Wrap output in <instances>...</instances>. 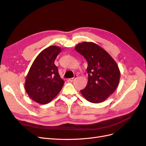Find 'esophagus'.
<instances>
[{
	"label": "esophagus",
	"mask_w": 146,
	"mask_h": 146,
	"mask_svg": "<svg viewBox=\"0 0 146 146\" xmlns=\"http://www.w3.org/2000/svg\"><path fill=\"white\" fill-rule=\"evenodd\" d=\"M77 78V75H75V76L73 77V78H70V79H69V81H71V82H73L74 80L76 79Z\"/></svg>",
	"instance_id": "obj_1"
}]
</instances>
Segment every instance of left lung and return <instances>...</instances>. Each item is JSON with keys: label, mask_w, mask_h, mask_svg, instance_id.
Here are the masks:
<instances>
[{"label": "left lung", "mask_w": 146, "mask_h": 146, "mask_svg": "<svg viewBox=\"0 0 146 146\" xmlns=\"http://www.w3.org/2000/svg\"><path fill=\"white\" fill-rule=\"evenodd\" d=\"M74 48L88 63V83L81 93L90 102L104 101L119 84L120 71L117 64L106 50L93 42H82Z\"/></svg>", "instance_id": "obj_1"}]
</instances>
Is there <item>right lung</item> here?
Returning <instances> with one entry per match:
<instances>
[{
	"instance_id": "obj_1",
	"label": "right lung",
	"mask_w": 146,
	"mask_h": 146,
	"mask_svg": "<svg viewBox=\"0 0 146 146\" xmlns=\"http://www.w3.org/2000/svg\"><path fill=\"white\" fill-rule=\"evenodd\" d=\"M58 46H50L37 56L27 75L25 88L34 101L46 104L53 100L62 89L64 81L60 78L54 60L60 53Z\"/></svg>"
}]
</instances>
